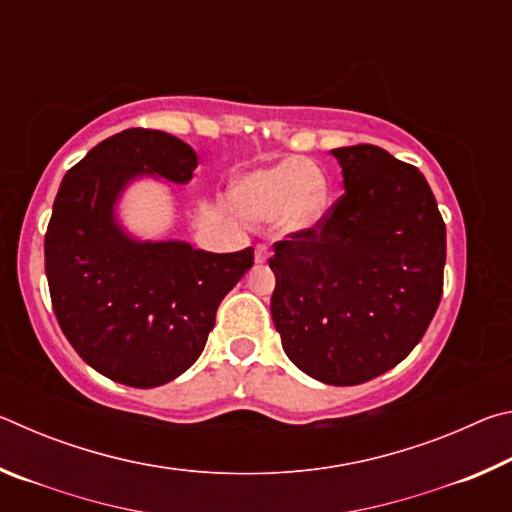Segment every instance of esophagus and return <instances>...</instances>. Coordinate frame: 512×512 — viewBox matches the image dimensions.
<instances>
[{"label": "esophagus", "instance_id": "1", "mask_svg": "<svg viewBox=\"0 0 512 512\" xmlns=\"http://www.w3.org/2000/svg\"><path fill=\"white\" fill-rule=\"evenodd\" d=\"M266 259H268V248H266L264 244L257 246V248H255V262H257V264H264Z\"/></svg>", "mask_w": 512, "mask_h": 512}]
</instances>
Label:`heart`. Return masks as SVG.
Wrapping results in <instances>:
<instances>
[{"label": "heart", "instance_id": "heart-1", "mask_svg": "<svg viewBox=\"0 0 512 512\" xmlns=\"http://www.w3.org/2000/svg\"><path fill=\"white\" fill-rule=\"evenodd\" d=\"M327 180L305 158H289L237 180L232 201L246 221H273L282 235H302L323 221Z\"/></svg>", "mask_w": 512, "mask_h": 512}]
</instances>
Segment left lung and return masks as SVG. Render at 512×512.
Instances as JSON below:
<instances>
[{"mask_svg":"<svg viewBox=\"0 0 512 512\" xmlns=\"http://www.w3.org/2000/svg\"><path fill=\"white\" fill-rule=\"evenodd\" d=\"M329 153L345 194L314 230L275 244L271 316L305 375L354 386L420 343L443 296L447 241L418 169L372 144Z\"/></svg>","mask_w":512,"mask_h":512,"instance_id":"obj_1","label":"left lung"}]
</instances>
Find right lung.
<instances>
[{"label": "right lung", "mask_w": 512, "mask_h": 512, "mask_svg": "<svg viewBox=\"0 0 512 512\" xmlns=\"http://www.w3.org/2000/svg\"><path fill=\"white\" fill-rule=\"evenodd\" d=\"M196 151L178 137L128 128L65 173L45 235L58 325L103 377L155 388L194 366L216 309L253 266V248L207 253L187 241L131 235L117 205L142 178L187 185Z\"/></svg>", "instance_id": "add662e5"}]
</instances>
